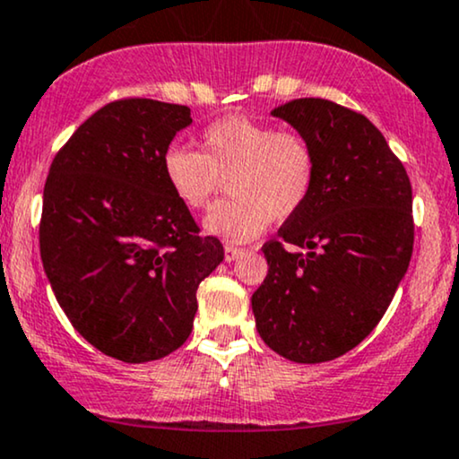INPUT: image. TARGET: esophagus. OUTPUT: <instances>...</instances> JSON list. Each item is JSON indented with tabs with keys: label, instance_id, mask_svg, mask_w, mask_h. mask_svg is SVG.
<instances>
[{
	"label": "esophagus",
	"instance_id": "esophagus-1",
	"mask_svg": "<svg viewBox=\"0 0 459 459\" xmlns=\"http://www.w3.org/2000/svg\"><path fill=\"white\" fill-rule=\"evenodd\" d=\"M241 254H243L241 247L230 246V243H226V246H224V260H226V263H233V260L239 258Z\"/></svg>",
	"mask_w": 459,
	"mask_h": 459
}]
</instances>
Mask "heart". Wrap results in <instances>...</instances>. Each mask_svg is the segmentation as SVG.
<instances>
[{"mask_svg": "<svg viewBox=\"0 0 459 459\" xmlns=\"http://www.w3.org/2000/svg\"><path fill=\"white\" fill-rule=\"evenodd\" d=\"M199 148L171 146L162 154V178L186 210L201 212L229 179V201L207 213L205 230L243 243L264 233L271 220L297 216L317 178V156L303 133L233 114L201 133Z\"/></svg>", "mask_w": 459, "mask_h": 459, "instance_id": "1", "label": "heart"}]
</instances>
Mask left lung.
<instances>
[{
  "mask_svg": "<svg viewBox=\"0 0 459 459\" xmlns=\"http://www.w3.org/2000/svg\"><path fill=\"white\" fill-rule=\"evenodd\" d=\"M271 114L313 143L317 178L303 210L263 246L269 273L252 311L273 351L328 362L362 343L390 307L413 254V193L367 116L313 97Z\"/></svg>",
  "mask_w": 459,
  "mask_h": 459,
  "instance_id": "1",
  "label": "left lung"
}]
</instances>
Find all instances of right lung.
I'll use <instances>...</instances> for the list:
<instances>
[{
	"label": "right lung",
	"instance_id": "obj_1",
	"mask_svg": "<svg viewBox=\"0 0 459 459\" xmlns=\"http://www.w3.org/2000/svg\"><path fill=\"white\" fill-rule=\"evenodd\" d=\"M190 108L118 100L75 129L52 160L39 220L46 277L72 326L129 364L190 336L196 288L224 260L162 178Z\"/></svg>",
	"mask_w": 459,
	"mask_h": 459
}]
</instances>
